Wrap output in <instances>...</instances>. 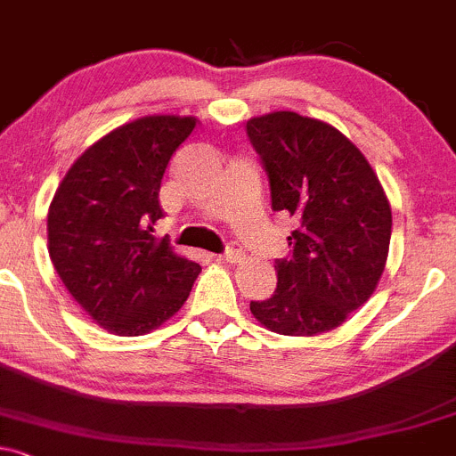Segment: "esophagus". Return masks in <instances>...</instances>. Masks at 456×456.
Returning <instances> with one entry per match:
<instances>
[{"instance_id":"esophagus-1","label":"esophagus","mask_w":456,"mask_h":456,"mask_svg":"<svg viewBox=\"0 0 456 456\" xmlns=\"http://www.w3.org/2000/svg\"><path fill=\"white\" fill-rule=\"evenodd\" d=\"M217 258L222 263H237V261H241V258H243V249L239 248V246H230L226 252L219 254Z\"/></svg>"}]
</instances>
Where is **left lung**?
Here are the masks:
<instances>
[{"instance_id":"1","label":"left lung","mask_w":456,"mask_h":456,"mask_svg":"<svg viewBox=\"0 0 456 456\" xmlns=\"http://www.w3.org/2000/svg\"><path fill=\"white\" fill-rule=\"evenodd\" d=\"M249 143L267 171L272 208L293 219L291 258L276 261L278 287L249 302L278 335L332 330L379 287L391 241V207L361 150L326 121L291 110L252 117Z\"/></svg>"}]
</instances>
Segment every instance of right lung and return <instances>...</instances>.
<instances>
[{"mask_svg": "<svg viewBox=\"0 0 456 456\" xmlns=\"http://www.w3.org/2000/svg\"><path fill=\"white\" fill-rule=\"evenodd\" d=\"M198 119L148 115L82 151L47 213V249L73 300L97 326L139 337L187 302L202 267L156 239L159 193L174 151Z\"/></svg>", "mask_w": 456, "mask_h": 456, "instance_id": "right-lung-1", "label": "right lung"}]
</instances>
